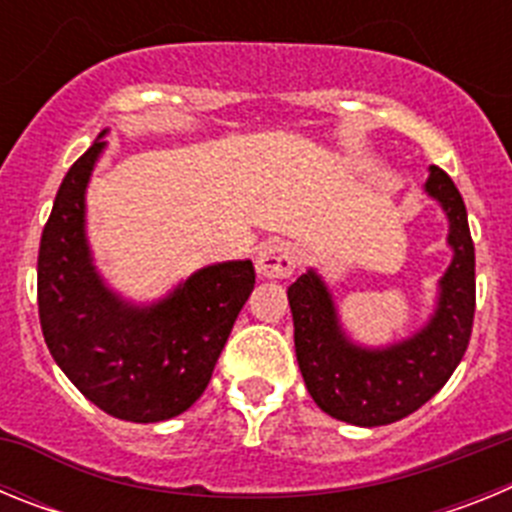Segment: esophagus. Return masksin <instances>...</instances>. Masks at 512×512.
<instances>
[{"label":"esophagus","instance_id":"obj_1","mask_svg":"<svg viewBox=\"0 0 512 512\" xmlns=\"http://www.w3.org/2000/svg\"><path fill=\"white\" fill-rule=\"evenodd\" d=\"M297 266L295 246L282 241H271L256 256V271L264 279H287Z\"/></svg>","mask_w":512,"mask_h":512}]
</instances>
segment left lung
I'll list each match as a JSON object with an SVG mask.
<instances>
[{
    "label": "left lung",
    "mask_w": 512,
    "mask_h": 512,
    "mask_svg": "<svg viewBox=\"0 0 512 512\" xmlns=\"http://www.w3.org/2000/svg\"><path fill=\"white\" fill-rule=\"evenodd\" d=\"M425 194L449 220L451 264L438 279L436 307L413 336L361 346L343 330L330 287L315 269L289 284L295 354L318 408L343 423L374 428L408 418L449 382L474 323V243L467 207L449 174L431 166Z\"/></svg>",
    "instance_id": "obj_1"
}]
</instances>
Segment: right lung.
I'll list each match as a JSON object with an SVG mask.
<instances>
[{"instance_id":"1","label":"right lung","mask_w":512,"mask_h":512,"mask_svg":"<svg viewBox=\"0 0 512 512\" xmlns=\"http://www.w3.org/2000/svg\"><path fill=\"white\" fill-rule=\"evenodd\" d=\"M107 130L63 176L38 253V312L48 351L76 390L112 418L158 423L205 392L256 284L251 261H220L140 305L104 282L87 238V187Z\"/></svg>"}]
</instances>
